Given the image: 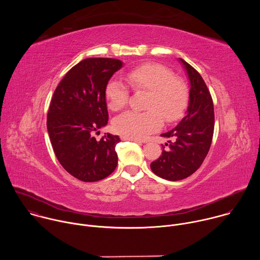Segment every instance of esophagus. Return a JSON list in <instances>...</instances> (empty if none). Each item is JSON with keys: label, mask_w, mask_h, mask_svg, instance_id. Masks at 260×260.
<instances>
[{"label": "esophagus", "mask_w": 260, "mask_h": 260, "mask_svg": "<svg viewBox=\"0 0 260 260\" xmlns=\"http://www.w3.org/2000/svg\"><path fill=\"white\" fill-rule=\"evenodd\" d=\"M121 139H122V140L132 141V142H136V143H142L140 140H138V139H135V138H131V137H127V136H121Z\"/></svg>", "instance_id": "obj_1"}]
</instances>
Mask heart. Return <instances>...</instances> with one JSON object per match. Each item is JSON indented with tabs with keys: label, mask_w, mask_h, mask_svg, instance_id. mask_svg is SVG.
<instances>
[{
	"label": "heart",
	"mask_w": 260,
	"mask_h": 260,
	"mask_svg": "<svg viewBox=\"0 0 260 260\" xmlns=\"http://www.w3.org/2000/svg\"><path fill=\"white\" fill-rule=\"evenodd\" d=\"M125 80L133 89L148 91L145 112L127 111L117 116L113 125L124 136L144 139L158 131L164 119L168 123L179 120L188 105V89L183 80L159 63H144L125 74ZM109 109L119 111L128 102V89L118 80H111L105 89Z\"/></svg>",
	"instance_id": "1"
}]
</instances>
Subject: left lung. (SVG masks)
Masks as SVG:
<instances>
[{
	"label": "left lung",
	"instance_id": "left-lung-1",
	"mask_svg": "<svg viewBox=\"0 0 260 260\" xmlns=\"http://www.w3.org/2000/svg\"><path fill=\"white\" fill-rule=\"evenodd\" d=\"M190 82L187 113L178 125L161 137L170 139L161 155L150 168L166 180L178 181L192 175L203 164L211 147L214 133V106L201 74L180 58ZM172 141H171L170 140ZM162 146V145H161Z\"/></svg>",
	"mask_w": 260,
	"mask_h": 260
}]
</instances>
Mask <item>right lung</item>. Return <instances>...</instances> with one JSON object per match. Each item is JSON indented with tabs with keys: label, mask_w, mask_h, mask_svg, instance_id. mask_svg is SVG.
<instances>
[{
	"label": "right lung",
	"mask_w": 260,
	"mask_h": 260,
	"mask_svg": "<svg viewBox=\"0 0 260 260\" xmlns=\"http://www.w3.org/2000/svg\"><path fill=\"white\" fill-rule=\"evenodd\" d=\"M122 61L86 58L74 66L54 90L47 114V131L62 168L83 182H95L117 167L118 136L107 134L100 141L94 133L108 123L105 89Z\"/></svg>",
	"instance_id": "right-lung-1"
}]
</instances>
